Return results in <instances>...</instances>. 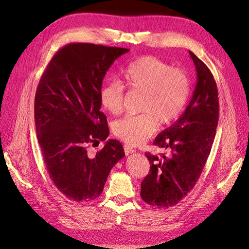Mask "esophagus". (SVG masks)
<instances>
[{"mask_svg": "<svg viewBox=\"0 0 249 249\" xmlns=\"http://www.w3.org/2000/svg\"><path fill=\"white\" fill-rule=\"evenodd\" d=\"M124 153H125L126 156L129 155V154H132V153L136 152V150H135V149L133 148V146L127 145V144H124Z\"/></svg>", "mask_w": 249, "mask_h": 249, "instance_id": "obj_1", "label": "esophagus"}]
</instances>
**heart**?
Instances as JSON below:
<instances>
[{"instance_id":"1","label":"heart","mask_w":249,"mask_h":249,"mask_svg":"<svg viewBox=\"0 0 249 249\" xmlns=\"http://www.w3.org/2000/svg\"><path fill=\"white\" fill-rule=\"evenodd\" d=\"M126 85L145 93L137 115H125L113 124L115 135L124 142L137 145L149 138L157 130V120L168 124L182 114L191 93V81L187 72L173 69L168 63L153 56H143L125 67ZM124 85L117 80L105 84L100 100L112 114L123 110Z\"/></svg>"}]
</instances>
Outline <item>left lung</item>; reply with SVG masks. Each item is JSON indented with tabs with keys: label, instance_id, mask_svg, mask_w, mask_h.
I'll return each instance as SVG.
<instances>
[{
	"label": "left lung",
	"instance_id": "obj_1",
	"mask_svg": "<svg viewBox=\"0 0 249 249\" xmlns=\"http://www.w3.org/2000/svg\"><path fill=\"white\" fill-rule=\"evenodd\" d=\"M196 70L192 99L177 122L156 137L154 144L167 150L161 157L146 153L150 164L141 183V198L149 206H176L196 184L211 153L219 116L218 89L212 72L189 51Z\"/></svg>",
	"mask_w": 249,
	"mask_h": 249
}]
</instances>
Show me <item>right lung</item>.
Masks as SVG:
<instances>
[{"label": "right lung", "instance_id": "add662e5", "mask_svg": "<svg viewBox=\"0 0 249 249\" xmlns=\"http://www.w3.org/2000/svg\"><path fill=\"white\" fill-rule=\"evenodd\" d=\"M124 48L70 43L59 50L37 86L34 117L47 170L57 189L74 202L99 197L113 166L124 157L118 140L109 139L95 154L88 146L109 136L101 111L104 77Z\"/></svg>", "mask_w": 249, "mask_h": 249}]
</instances>
